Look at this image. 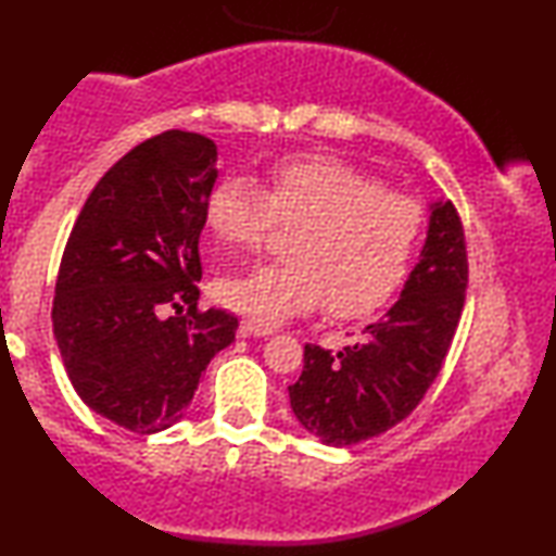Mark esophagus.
<instances>
[{"mask_svg": "<svg viewBox=\"0 0 556 556\" xmlns=\"http://www.w3.org/2000/svg\"><path fill=\"white\" fill-rule=\"evenodd\" d=\"M273 326L255 321V318H242L240 321V337H270Z\"/></svg>", "mask_w": 556, "mask_h": 556, "instance_id": "obj_1", "label": "esophagus"}]
</instances>
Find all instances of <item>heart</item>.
<instances>
[{
	"mask_svg": "<svg viewBox=\"0 0 556 556\" xmlns=\"http://www.w3.org/2000/svg\"><path fill=\"white\" fill-rule=\"evenodd\" d=\"M204 223L227 245H257L273 223L293 225L286 261L257 263L215 280L227 308L278 324L321 303L337 316H364L390 301L407 276L422 230V207L384 192L377 179L331 156L280 162L263 189L223 177L204 202Z\"/></svg>",
	"mask_w": 556,
	"mask_h": 556,
	"instance_id": "obj_1",
	"label": "heart"
}]
</instances>
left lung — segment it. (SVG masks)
I'll return each instance as SVG.
<instances>
[{"instance_id": "1", "label": "left lung", "mask_w": 556, "mask_h": 556, "mask_svg": "<svg viewBox=\"0 0 556 556\" xmlns=\"http://www.w3.org/2000/svg\"><path fill=\"white\" fill-rule=\"evenodd\" d=\"M428 238L400 299L339 352L306 344L299 382L288 387L301 428L346 447L394 428L435 382L466 301L463 227L447 200L430 202Z\"/></svg>"}]
</instances>
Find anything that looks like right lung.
Here are the masks:
<instances>
[{"label":"right lung","instance_id":"obj_1","mask_svg":"<svg viewBox=\"0 0 556 556\" xmlns=\"http://www.w3.org/2000/svg\"><path fill=\"white\" fill-rule=\"evenodd\" d=\"M217 147L164 131L121 156L83 204L52 301L67 377L96 415L151 435L185 417L202 371L238 318L197 311L204 202ZM190 306L187 317H166Z\"/></svg>","mask_w":556,"mask_h":556}]
</instances>
